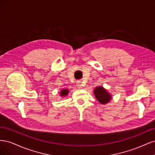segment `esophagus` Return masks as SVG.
Segmentation results:
<instances>
[{
  "label": "esophagus",
  "mask_w": 155,
  "mask_h": 155,
  "mask_svg": "<svg viewBox=\"0 0 155 155\" xmlns=\"http://www.w3.org/2000/svg\"><path fill=\"white\" fill-rule=\"evenodd\" d=\"M77 86L79 88H82V87H83V85L81 81H78L77 82Z\"/></svg>",
  "instance_id": "obj_1"
}]
</instances>
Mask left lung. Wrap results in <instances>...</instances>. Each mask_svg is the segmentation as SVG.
<instances>
[{"mask_svg":"<svg viewBox=\"0 0 155 155\" xmlns=\"http://www.w3.org/2000/svg\"><path fill=\"white\" fill-rule=\"evenodd\" d=\"M94 94L96 100L103 105L108 104L112 99V95L107 89L101 86L96 87L94 90Z\"/></svg>","mask_w":155,"mask_h":155,"instance_id":"obj_1","label":"left lung"}]
</instances>
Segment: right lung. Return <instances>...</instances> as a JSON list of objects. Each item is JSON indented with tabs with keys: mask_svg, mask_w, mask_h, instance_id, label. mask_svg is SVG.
I'll return each instance as SVG.
<instances>
[{
	"mask_svg": "<svg viewBox=\"0 0 155 155\" xmlns=\"http://www.w3.org/2000/svg\"><path fill=\"white\" fill-rule=\"evenodd\" d=\"M68 92H69V91L68 90L67 88H63V89H62L61 91H60L59 95L61 96L62 97H65V96H67L68 94Z\"/></svg>",
	"mask_w": 155,
	"mask_h": 155,
	"instance_id": "1",
	"label": "right lung"
}]
</instances>
